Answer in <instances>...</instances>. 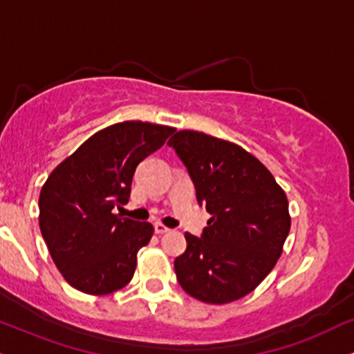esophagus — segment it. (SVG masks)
Listing matches in <instances>:
<instances>
[{"label": "esophagus", "instance_id": "esophagus-1", "mask_svg": "<svg viewBox=\"0 0 354 354\" xmlns=\"http://www.w3.org/2000/svg\"><path fill=\"white\" fill-rule=\"evenodd\" d=\"M154 230H156L157 234H165V233H169V231H170V228H167V226L162 225V223H156Z\"/></svg>", "mask_w": 354, "mask_h": 354}]
</instances>
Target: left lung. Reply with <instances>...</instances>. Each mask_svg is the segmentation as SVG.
Here are the masks:
<instances>
[{
  "instance_id": "obj_1",
  "label": "left lung",
  "mask_w": 354,
  "mask_h": 354,
  "mask_svg": "<svg viewBox=\"0 0 354 354\" xmlns=\"http://www.w3.org/2000/svg\"><path fill=\"white\" fill-rule=\"evenodd\" d=\"M174 147L212 218L202 238L185 233L187 250L174 263L187 294L221 305L264 281L290 231L289 202L268 167L238 144L198 131H178Z\"/></svg>"
}]
</instances>
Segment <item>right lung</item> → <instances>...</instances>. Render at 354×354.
<instances>
[{
    "mask_svg": "<svg viewBox=\"0 0 354 354\" xmlns=\"http://www.w3.org/2000/svg\"><path fill=\"white\" fill-rule=\"evenodd\" d=\"M176 128L123 121L86 139L52 170L39 197V226L57 269L77 290L106 295L134 276L154 226L113 213L131 194L134 170Z\"/></svg>",
    "mask_w": 354,
    "mask_h": 354,
    "instance_id": "add662e5",
    "label": "right lung"
}]
</instances>
